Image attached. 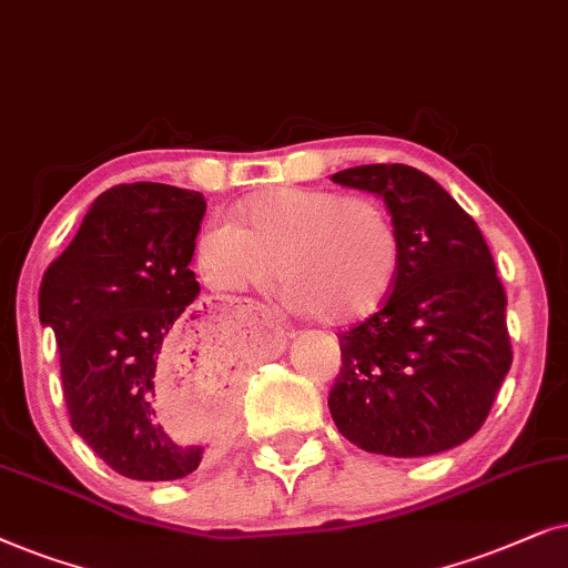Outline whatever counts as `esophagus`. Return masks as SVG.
<instances>
[{
    "label": "esophagus",
    "instance_id": "esophagus-1",
    "mask_svg": "<svg viewBox=\"0 0 568 568\" xmlns=\"http://www.w3.org/2000/svg\"><path fill=\"white\" fill-rule=\"evenodd\" d=\"M248 306H252L256 314H262V316H264V320H272V314H270V312H267V308H264V306H260V304H248Z\"/></svg>",
    "mask_w": 568,
    "mask_h": 568
}]
</instances>
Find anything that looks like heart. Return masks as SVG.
<instances>
[{"label":"heart","instance_id":"b5f03b06","mask_svg":"<svg viewBox=\"0 0 568 568\" xmlns=\"http://www.w3.org/2000/svg\"><path fill=\"white\" fill-rule=\"evenodd\" d=\"M194 262L215 291L264 285L275 270L293 312L351 324L389 298L399 236L387 210L366 196L275 186L241 200L231 225L202 229Z\"/></svg>","mask_w":568,"mask_h":568}]
</instances>
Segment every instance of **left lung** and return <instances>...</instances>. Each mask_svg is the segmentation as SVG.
Instances as JSON below:
<instances>
[{
	"instance_id": "8db88e82",
	"label": "left lung",
	"mask_w": 568,
	"mask_h": 568,
	"mask_svg": "<svg viewBox=\"0 0 568 568\" xmlns=\"http://www.w3.org/2000/svg\"><path fill=\"white\" fill-rule=\"evenodd\" d=\"M332 181L384 200L399 236L389 298L337 335L332 420L374 455L457 447L483 426L511 366L506 293L486 239L455 196L413 165H355Z\"/></svg>"
}]
</instances>
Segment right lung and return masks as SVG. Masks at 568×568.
<instances>
[{"label":"right lung","mask_w":568,"mask_h":568,"mask_svg":"<svg viewBox=\"0 0 568 568\" xmlns=\"http://www.w3.org/2000/svg\"><path fill=\"white\" fill-rule=\"evenodd\" d=\"M205 207L200 192L153 181L109 189L38 293L74 434L132 480L186 478L221 444L225 410L176 418L173 389L215 392L217 407L239 389L223 337L194 308L189 262Z\"/></svg>","instance_id":"obj_1"}]
</instances>
